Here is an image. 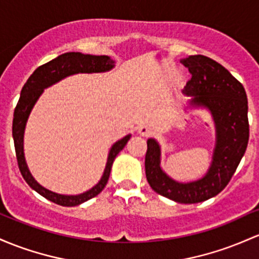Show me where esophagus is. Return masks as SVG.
<instances>
[{"instance_id":"obj_1","label":"esophagus","mask_w":259,"mask_h":259,"mask_svg":"<svg viewBox=\"0 0 259 259\" xmlns=\"http://www.w3.org/2000/svg\"><path fill=\"white\" fill-rule=\"evenodd\" d=\"M138 133L140 135L146 136V135H149L150 133H151V129H150L149 126H146V125H139V126H138Z\"/></svg>"}]
</instances>
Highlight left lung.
<instances>
[{"label":"left lung","mask_w":259,"mask_h":259,"mask_svg":"<svg viewBox=\"0 0 259 259\" xmlns=\"http://www.w3.org/2000/svg\"><path fill=\"white\" fill-rule=\"evenodd\" d=\"M181 62L192 75L183 93L192 97L194 107L206 108L215 123L211 164L203 178L181 183L162 171L160 145L149 139L145 172L156 193L177 203L194 204L218 195L234 176L248 144V103L241 82L219 62L204 55H190Z\"/></svg>","instance_id":"left-lung-1"}]
</instances>
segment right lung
Returning a JSON list of instances; mask_svg holds the SVG:
<instances>
[{"mask_svg": "<svg viewBox=\"0 0 259 259\" xmlns=\"http://www.w3.org/2000/svg\"><path fill=\"white\" fill-rule=\"evenodd\" d=\"M114 66L115 61L112 60L107 55L99 56L82 53H65L58 56L56 59H54V60L39 66L30 75V77L27 79L23 88H22L21 97H19L18 103H17L16 109H14L12 124V135L14 149H16L17 162H18L19 171H21L25 182L29 184L30 188H33L35 192H38L39 194L47 198L48 200L53 201V203L59 204V205L62 206H76L98 195L106 187L108 180H109L113 161H114L116 155L124 149V146L129 141L132 135L129 134L124 136L123 139L116 141L110 147L103 176H102L101 181L93 188L77 195L58 194V193H54L41 187L38 182L34 180L32 173L28 169L27 162H25L23 149L24 130L30 112H32L34 104L36 103V101L40 97L41 93L44 92L45 88L53 86L56 82L61 81L62 78L75 75V73L106 72V71L112 70Z\"/></svg>", "mask_w": 259, "mask_h": 259, "instance_id": "obj_1", "label": "right lung"}]
</instances>
